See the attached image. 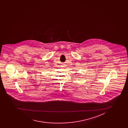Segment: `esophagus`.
Masks as SVG:
<instances>
[{
  "mask_svg": "<svg viewBox=\"0 0 128 128\" xmlns=\"http://www.w3.org/2000/svg\"><path fill=\"white\" fill-rule=\"evenodd\" d=\"M65 65H64V66H65Z\"/></svg>",
  "mask_w": 128,
  "mask_h": 128,
  "instance_id": "obj_1",
  "label": "esophagus"
}]
</instances>
